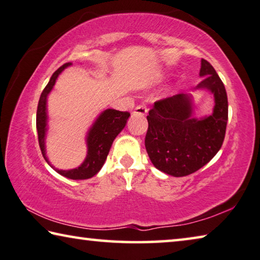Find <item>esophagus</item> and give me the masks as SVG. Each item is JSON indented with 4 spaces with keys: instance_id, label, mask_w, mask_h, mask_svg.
Wrapping results in <instances>:
<instances>
[{
    "instance_id": "34e87169",
    "label": "esophagus",
    "mask_w": 260,
    "mask_h": 260,
    "mask_svg": "<svg viewBox=\"0 0 260 260\" xmlns=\"http://www.w3.org/2000/svg\"><path fill=\"white\" fill-rule=\"evenodd\" d=\"M134 114L135 115H139V116H145V115L147 114L146 106H143V105L137 106V107H136V109H135Z\"/></svg>"
}]
</instances>
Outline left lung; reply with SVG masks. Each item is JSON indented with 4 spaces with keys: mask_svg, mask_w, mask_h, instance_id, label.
I'll return each mask as SVG.
<instances>
[{
    "mask_svg": "<svg viewBox=\"0 0 260 260\" xmlns=\"http://www.w3.org/2000/svg\"><path fill=\"white\" fill-rule=\"evenodd\" d=\"M193 91L205 90L213 96V113L194 116L191 93L156 101L148 112L145 147L153 166L174 177L190 175L213 159L222 146L228 121V99L222 80L206 59Z\"/></svg>",
    "mask_w": 260,
    "mask_h": 260,
    "instance_id": "left-lung-1",
    "label": "left lung"
}]
</instances>
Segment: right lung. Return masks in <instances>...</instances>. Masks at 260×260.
<instances>
[{
	"instance_id": "add662e5",
	"label": "right lung",
	"mask_w": 260,
	"mask_h": 260,
	"mask_svg": "<svg viewBox=\"0 0 260 260\" xmlns=\"http://www.w3.org/2000/svg\"><path fill=\"white\" fill-rule=\"evenodd\" d=\"M71 63H66L64 66L54 72L50 77L48 84L42 91L39 104H38L37 110V130L38 138H39V145L42 155L45 160L49 164L50 167L56 170L59 175L64 176L70 180H87L99 173V170L104 166L107 155L109 153L110 147L114 139L117 137V135L124 129L130 114L127 112H120L112 108L105 109L104 112L99 114V116L95 118L90 129H88L85 142H86L87 153L86 156L80 166L72 169H58L49 162L46 153V135L48 131V113H47V98L49 93L52 92L56 79L62 74L64 69L70 67Z\"/></svg>"
}]
</instances>
